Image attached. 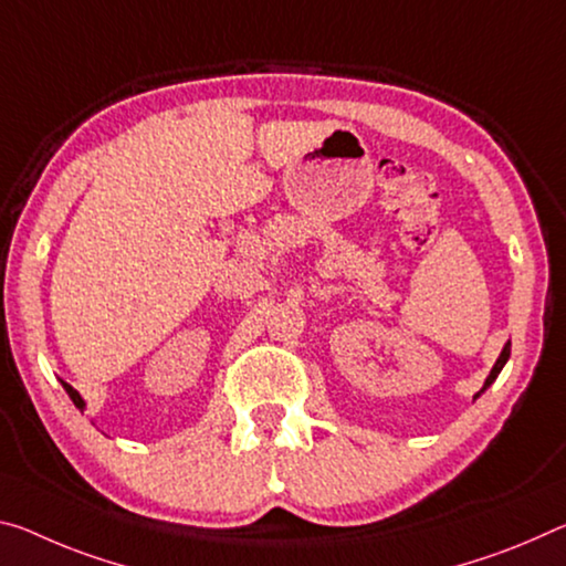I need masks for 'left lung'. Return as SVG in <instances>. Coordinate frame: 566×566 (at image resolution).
Segmentation results:
<instances>
[{"label": "left lung", "mask_w": 566, "mask_h": 566, "mask_svg": "<svg viewBox=\"0 0 566 566\" xmlns=\"http://www.w3.org/2000/svg\"><path fill=\"white\" fill-rule=\"evenodd\" d=\"M509 355H511V343H506L504 345V349H501V355H499V360H496V365L491 367V373H489V378H486V382H483V388H481V392L489 388V385L499 378V373L504 370V365H506V360H509ZM481 392H476V398L481 396Z\"/></svg>", "instance_id": "1"}]
</instances>
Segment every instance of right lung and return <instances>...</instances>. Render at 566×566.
Listing matches in <instances>:
<instances>
[{
	"label": "right lung",
	"instance_id": "obj_1",
	"mask_svg": "<svg viewBox=\"0 0 566 566\" xmlns=\"http://www.w3.org/2000/svg\"><path fill=\"white\" fill-rule=\"evenodd\" d=\"M62 388L67 390V396H70V400L75 402V408H80V410H85V400L80 398V392L73 388V385H67V382H62Z\"/></svg>",
	"mask_w": 566,
	"mask_h": 566
}]
</instances>
